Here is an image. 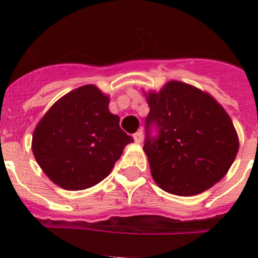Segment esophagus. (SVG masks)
Wrapping results in <instances>:
<instances>
[{
    "label": "esophagus",
    "instance_id": "esophagus-1",
    "mask_svg": "<svg viewBox=\"0 0 258 258\" xmlns=\"http://www.w3.org/2000/svg\"><path fill=\"white\" fill-rule=\"evenodd\" d=\"M133 138H134V142L136 143H141L143 140V132L142 131H138L137 133L133 134Z\"/></svg>",
    "mask_w": 258,
    "mask_h": 258
}]
</instances>
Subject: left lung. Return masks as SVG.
I'll use <instances>...</instances> for the list:
<instances>
[{
	"instance_id": "obj_1",
	"label": "left lung",
	"mask_w": 258,
	"mask_h": 258,
	"mask_svg": "<svg viewBox=\"0 0 258 258\" xmlns=\"http://www.w3.org/2000/svg\"><path fill=\"white\" fill-rule=\"evenodd\" d=\"M147 102L143 150L160 188L191 197L223 178L235 160L239 141L231 118L216 99L195 86L170 81L159 93H150Z\"/></svg>"
}]
</instances>
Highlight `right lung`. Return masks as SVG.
<instances>
[{
	"mask_svg": "<svg viewBox=\"0 0 258 258\" xmlns=\"http://www.w3.org/2000/svg\"><path fill=\"white\" fill-rule=\"evenodd\" d=\"M108 103L97 86H81L52 104L36 126L32 151L59 187L84 190L99 183L133 142Z\"/></svg>",
	"mask_w": 258,
	"mask_h": 258,
	"instance_id": "right-lung-1",
	"label": "right lung"
}]
</instances>
